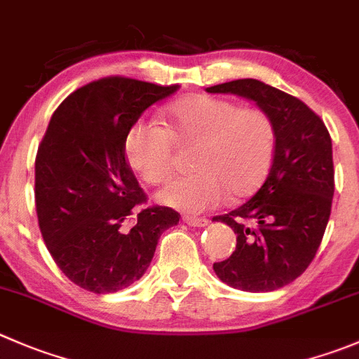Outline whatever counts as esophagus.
<instances>
[{"label":"esophagus","instance_id":"esophagus-1","mask_svg":"<svg viewBox=\"0 0 359 359\" xmlns=\"http://www.w3.org/2000/svg\"><path fill=\"white\" fill-rule=\"evenodd\" d=\"M182 221L186 222V224L194 226V228H201V226H207V224H208V219H205V217H194V215H184Z\"/></svg>","mask_w":359,"mask_h":359}]
</instances>
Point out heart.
Here are the masks:
<instances>
[{"label": "heart", "instance_id": "obj_1", "mask_svg": "<svg viewBox=\"0 0 359 359\" xmlns=\"http://www.w3.org/2000/svg\"><path fill=\"white\" fill-rule=\"evenodd\" d=\"M166 128L140 119L128 130L124 152L131 168L149 184L173 170V140L196 144L191 166L196 172L170 180L159 201L177 210L200 214L226 198L254 193L270 172L277 130L270 114L257 107L214 96H189L165 112Z\"/></svg>", "mask_w": 359, "mask_h": 359}]
</instances>
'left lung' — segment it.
<instances>
[{"instance_id": "obj_1", "label": "left lung", "mask_w": 359, "mask_h": 359, "mask_svg": "<svg viewBox=\"0 0 359 359\" xmlns=\"http://www.w3.org/2000/svg\"><path fill=\"white\" fill-rule=\"evenodd\" d=\"M207 91L250 100L276 124V154L263 186L242 207L214 217L236 233L231 256L214 263L219 279L249 293L276 291L300 277L321 245L335 191L332 138L302 100L256 79Z\"/></svg>"}]
</instances>
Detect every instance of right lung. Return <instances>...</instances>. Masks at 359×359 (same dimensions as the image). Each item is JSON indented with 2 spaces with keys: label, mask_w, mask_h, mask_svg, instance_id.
Returning <instances> with one entry per match:
<instances>
[{
  "label": "right lung",
  "mask_w": 359,
  "mask_h": 359,
  "mask_svg": "<svg viewBox=\"0 0 359 359\" xmlns=\"http://www.w3.org/2000/svg\"><path fill=\"white\" fill-rule=\"evenodd\" d=\"M179 86L105 76L73 91L52 114L34 159V203L41 236L61 272L86 291L116 293L151 264L170 207H145L124 152L128 130ZM135 224L126 229V222Z\"/></svg>",
  "instance_id": "1"
}]
</instances>
